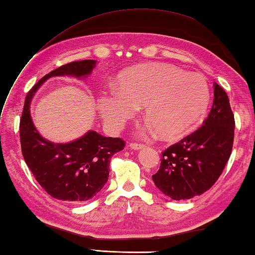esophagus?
Listing matches in <instances>:
<instances>
[{
  "instance_id": "obj_1",
  "label": "esophagus",
  "mask_w": 255,
  "mask_h": 255,
  "mask_svg": "<svg viewBox=\"0 0 255 255\" xmlns=\"http://www.w3.org/2000/svg\"><path fill=\"white\" fill-rule=\"evenodd\" d=\"M129 147H130V149H132V150H141V149L145 148V145L139 144V143H130L129 144Z\"/></svg>"
}]
</instances>
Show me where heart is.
I'll list each match as a JSON object with an SVG mask.
<instances>
[{
  "label": "heart",
  "instance_id": "obj_1",
  "mask_svg": "<svg viewBox=\"0 0 255 255\" xmlns=\"http://www.w3.org/2000/svg\"><path fill=\"white\" fill-rule=\"evenodd\" d=\"M209 104V88L198 73H186L167 63H148L123 72L117 88L103 91L97 108L111 130L121 128L143 105L147 121L137 127L140 138L160 132L177 139L203 121Z\"/></svg>",
  "mask_w": 255,
  "mask_h": 255
}]
</instances>
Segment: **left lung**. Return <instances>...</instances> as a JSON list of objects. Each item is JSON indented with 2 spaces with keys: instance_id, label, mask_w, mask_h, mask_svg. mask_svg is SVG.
Masks as SVG:
<instances>
[{
  "instance_id": "left-lung-1",
  "label": "left lung",
  "mask_w": 255,
  "mask_h": 255,
  "mask_svg": "<svg viewBox=\"0 0 255 255\" xmlns=\"http://www.w3.org/2000/svg\"><path fill=\"white\" fill-rule=\"evenodd\" d=\"M235 136V116L228 95L214 83V103L207 119L196 131L167 148L154 185L174 200L204 194L218 180L228 162Z\"/></svg>"
}]
</instances>
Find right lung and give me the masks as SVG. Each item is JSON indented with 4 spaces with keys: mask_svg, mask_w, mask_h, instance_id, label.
<instances>
[{
    "mask_svg": "<svg viewBox=\"0 0 255 255\" xmlns=\"http://www.w3.org/2000/svg\"><path fill=\"white\" fill-rule=\"evenodd\" d=\"M96 60L74 61L41 78L26 96L19 124L21 153L36 181L60 200L83 203L104 187L110 174V160L125 147L121 138L104 137L89 130L66 143L52 142L39 133L30 116V103L38 89L53 77L86 79Z\"/></svg>",
    "mask_w": 255,
    "mask_h": 255,
    "instance_id": "obj_1",
    "label": "right lung"
}]
</instances>
